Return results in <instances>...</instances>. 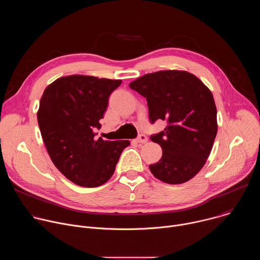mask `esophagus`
Returning a JSON list of instances; mask_svg holds the SVG:
<instances>
[{"label":"esophagus","instance_id":"34e87169","mask_svg":"<svg viewBox=\"0 0 260 260\" xmlns=\"http://www.w3.org/2000/svg\"><path fill=\"white\" fill-rule=\"evenodd\" d=\"M147 141H148V139H147V137L145 135H140L138 137V139L136 140L137 143H146Z\"/></svg>","mask_w":260,"mask_h":260}]
</instances>
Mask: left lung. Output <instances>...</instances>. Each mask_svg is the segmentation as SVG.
I'll return each instance as SVG.
<instances>
[{
  "label": "left lung",
  "mask_w": 260,
  "mask_h": 260,
  "mask_svg": "<svg viewBox=\"0 0 260 260\" xmlns=\"http://www.w3.org/2000/svg\"><path fill=\"white\" fill-rule=\"evenodd\" d=\"M129 87L147 100L149 117L167 120L164 132L151 137L162 149L153 176L168 184L192 179L205 166L217 134V109L211 90L193 74L158 71L136 79Z\"/></svg>",
  "instance_id": "left-lung-1"
}]
</instances>
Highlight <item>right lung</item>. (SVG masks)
<instances>
[{
    "label": "right lung",
    "instance_id": "add662e5",
    "mask_svg": "<svg viewBox=\"0 0 260 260\" xmlns=\"http://www.w3.org/2000/svg\"><path fill=\"white\" fill-rule=\"evenodd\" d=\"M121 80L70 75L49 84L41 98L37 118L47 152L71 182L98 187L114 174L131 142L95 139L108 99Z\"/></svg>",
    "mask_w": 260,
    "mask_h": 260
}]
</instances>
